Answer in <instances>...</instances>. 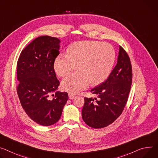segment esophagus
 I'll use <instances>...</instances> for the list:
<instances>
[{
	"label": "esophagus",
	"instance_id": "obj_1",
	"mask_svg": "<svg viewBox=\"0 0 158 158\" xmlns=\"http://www.w3.org/2000/svg\"><path fill=\"white\" fill-rule=\"evenodd\" d=\"M69 98L70 99H73L74 98H76V95H74V94H73L69 93Z\"/></svg>",
	"mask_w": 158,
	"mask_h": 158
}]
</instances>
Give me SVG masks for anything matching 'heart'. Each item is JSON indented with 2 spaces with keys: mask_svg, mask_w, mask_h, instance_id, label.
Wrapping results in <instances>:
<instances>
[{
  "mask_svg": "<svg viewBox=\"0 0 158 158\" xmlns=\"http://www.w3.org/2000/svg\"><path fill=\"white\" fill-rule=\"evenodd\" d=\"M116 53L108 43L98 41L76 42L67 49V55L60 54L54 62L56 74L64 77L77 65L78 72L62 81V88L70 94L86 89L90 82L98 85L103 82L113 69Z\"/></svg>",
  "mask_w": 158,
  "mask_h": 158,
  "instance_id": "obj_1",
  "label": "heart"
}]
</instances>
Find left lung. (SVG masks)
<instances>
[{
	"label": "left lung",
	"mask_w": 158,
	"mask_h": 158,
	"mask_svg": "<svg viewBox=\"0 0 158 158\" xmlns=\"http://www.w3.org/2000/svg\"><path fill=\"white\" fill-rule=\"evenodd\" d=\"M132 81L130 58L120 46L117 64L108 79L93 88L91 92L98 96L94 102L92 98H84L82 110L84 122L94 128L108 126L122 114L127 102Z\"/></svg>",
	"instance_id": "obj_1"
}]
</instances>
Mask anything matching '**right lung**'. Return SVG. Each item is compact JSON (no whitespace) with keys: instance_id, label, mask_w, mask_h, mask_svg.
<instances>
[{"instance_id":"add662e5","label":"right lung","mask_w":158,"mask_h":158,"mask_svg":"<svg viewBox=\"0 0 158 158\" xmlns=\"http://www.w3.org/2000/svg\"><path fill=\"white\" fill-rule=\"evenodd\" d=\"M59 39L36 38L21 52L17 64V92L26 113L39 125L50 126L59 121L68 100L66 92L57 91L60 84L54 62L60 53ZM55 92L53 99L50 94Z\"/></svg>"}]
</instances>
